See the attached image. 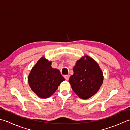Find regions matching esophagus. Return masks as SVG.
Listing matches in <instances>:
<instances>
[{
	"mask_svg": "<svg viewBox=\"0 0 130 130\" xmlns=\"http://www.w3.org/2000/svg\"><path fill=\"white\" fill-rule=\"evenodd\" d=\"M64 77V78L66 79V80L68 81L69 80V78H70V75H65Z\"/></svg>",
	"mask_w": 130,
	"mask_h": 130,
	"instance_id": "obj_1",
	"label": "esophagus"
}]
</instances>
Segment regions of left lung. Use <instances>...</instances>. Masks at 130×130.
Segmentation results:
<instances>
[{
	"instance_id": "left-lung-1",
	"label": "left lung",
	"mask_w": 130,
	"mask_h": 130,
	"mask_svg": "<svg viewBox=\"0 0 130 130\" xmlns=\"http://www.w3.org/2000/svg\"><path fill=\"white\" fill-rule=\"evenodd\" d=\"M103 81V72L98 64L87 55L77 61L73 67V75L69 79L73 91L83 99H89L96 94Z\"/></svg>"
}]
</instances>
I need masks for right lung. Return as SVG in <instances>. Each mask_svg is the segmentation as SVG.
<instances>
[{
    "label": "right lung",
    "mask_w": 130,
    "mask_h": 130,
    "mask_svg": "<svg viewBox=\"0 0 130 130\" xmlns=\"http://www.w3.org/2000/svg\"><path fill=\"white\" fill-rule=\"evenodd\" d=\"M52 62L41 57L32 68L28 82L31 89L41 98H47L65 80L60 71L51 66Z\"/></svg>",
    "instance_id": "obj_1"
}]
</instances>
